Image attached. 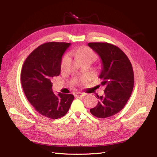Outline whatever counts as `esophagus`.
<instances>
[{"mask_svg":"<svg viewBox=\"0 0 157 157\" xmlns=\"http://www.w3.org/2000/svg\"><path fill=\"white\" fill-rule=\"evenodd\" d=\"M84 94H82V93H80V92H78V93H76L75 94V97L76 98H78V97H82L84 96Z\"/></svg>","mask_w":157,"mask_h":157,"instance_id":"obj_1","label":"esophagus"}]
</instances>
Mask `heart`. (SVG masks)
Listing matches in <instances>:
<instances>
[{"mask_svg":"<svg viewBox=\"0 0 157 157\" xmlns=\"http://www.w3.org/2000/svg\"><path fill=\"white\" fill-rule=\"evenodd\" d=\"M73 53L78 57L79 59L81 61L84 60H91L93 62V61L96 58V54L94 53V52L92 50L88 48V47H84V48H82L81 49H78L77 50L74 51ZM69 59V54H65L63 56V58H62V60H61V68H63L65 67V65L66 63L68 61Z\"/></svg>","mask_w":157,"mask_h":157,"instance_id":"b5f03b06","label":"heart"}]
</instances>
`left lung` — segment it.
I'll list each match as a JSON object with an SVG mask.
<instances>
[{"label": "left lung", "instance_id": "8db88e82", "mask_svg": "<svg viewBox=\"0 0 157 157\" xmlns=\"http://www.w3.org/2000/svg\"><path fill=\"white\" fill-rule=\"evenodd\" d=\"M88 46L100 57L102 69L99 78L105 87L104 95L98 96V105L90 109L92 115L105 118L116 115L124 108L134 88L132 65L118 47L107 42H90Z\"/></svg>", "mask_w": 157, "mask_h": 157}]
</instances>
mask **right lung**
Here are the masks:
<instances>
[{"label":"right lung","instance_id":"obj_1","mask_svg":"<svg viewBox=\"0 0 157 157\" xmlns=\"http://www.w3.org/2000/svg\"><path fill=\"white\" fill-rule=\"evenodd\" d=\"M70 45L58 42L42 44L27 57L21 69V85L28 101L38 113L52 119L65 115L74 99L73 94H54L51 82L59 75L62 56Z\"/></svg>","mask_w":157,"mask_h":157}]
</instances>
